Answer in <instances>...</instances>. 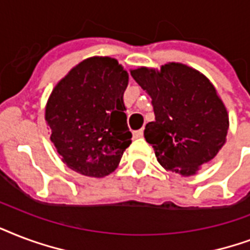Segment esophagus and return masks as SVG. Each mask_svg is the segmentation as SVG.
<instances>
[{"instance_id": "obj_1", "label": "esophagus", "mask_w": 250, "mask_h": 250, "mask_svg": "<svg viewBox=\"0 0 250 250\" xmlns=\"http://www.w3.org/2000/svg\"><path fill=\"white\" fill-rule=\"evenodd\" d=\"M133 137H134V138H142V137H143V129H139V130L133 131Z\"/></svg>"}]
</instances>
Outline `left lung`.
I'll return each instance as SVG.
<instances>
[{"instance_id": "8db88e82", "label": "left lung", "mask_w": 250, "mask_h": 250, "mask_svg": "<svg viewBox=\"0 0 250 250\" xmlns=\"http://www.w3.org/2000/svg\"><path fill=\"white\" fill-rule=\"evenodd\" d=\"M134 81L151 96L155 121L145 127V138L160 166L191 176L226 142L228 115L216 90L204 74L171 62L160 71L139 67Z\"/></svg>"}]
</instances>
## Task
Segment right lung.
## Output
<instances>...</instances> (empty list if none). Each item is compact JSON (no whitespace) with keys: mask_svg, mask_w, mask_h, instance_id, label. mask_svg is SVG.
<instances>
[{"mask_svg":"<svg viewBox=\"0 0 250 250\" xmlns=\"http://www.w3.org/2000/svg\"><path fill=\"white\" fill-rule=\"evenodd\" d=\"M129 75L111 57H91L73 67L46 103L51 141L73 171L104 177L131 143L124 92Z\"/></svg>","mask_w":250,"mask_h":250,"instance_id":"right-lung-1","label":"right lung"}]
</instances>
